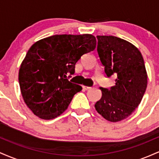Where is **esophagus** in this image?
<instances>
[{"instance_id": "34e87169", "label": "esophagus", "mask_w": 159, "mask_h": 159, "mask_svg": "<svg viewBox=\"0 0 159 159\" xmlns=\"http://www.w3.org/2000/svg\"><path fill=\"white\" fill-rule=\"evenodd\" d=\"M83 89L84 90H90V89H91V87H87V86H83Z\"/></svg>"}]
</instances>
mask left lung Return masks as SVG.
<instances>
[{"label": "left lung", "mask_w": 159, "mask_h": 159, "mask_svg": "<svg viewBox=\"0 0 159 159\" xmlns=\"http://www.w3.org/2000/svg\"><path fill=\"white\" fill-rule=\"evenodd\" d=\"M97 52L107 77H116L110 89L100 87L102 98L95 108L113 123L126 119L141 102L147 74L141 53L129 42L114 36H97Z\"/></svg>", "instance_id": "obj_1"}]
</instances>
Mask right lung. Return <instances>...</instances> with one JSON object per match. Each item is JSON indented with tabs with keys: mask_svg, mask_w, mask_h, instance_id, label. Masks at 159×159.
Here are the masks:
<instances>
[{
	"mask_svg": "<svg viewBox=\"0 0 159 159\" xmlns=\"http://www.w3.org/2000/svg\"><path fill=\"white\" fill-rule=\"evenodd\" d=\"M96 46L91 34H61L30 47L20 66L19 81L24 101L36 116L52 120L66 110L74 95L82 90L67 75H73L81 57Z\"/></svg>",
	"mask_w": 159,
	"mask_h": 159,
	"instance_id": "add662e5",
	"label": "right lung"
}]
</instances>
